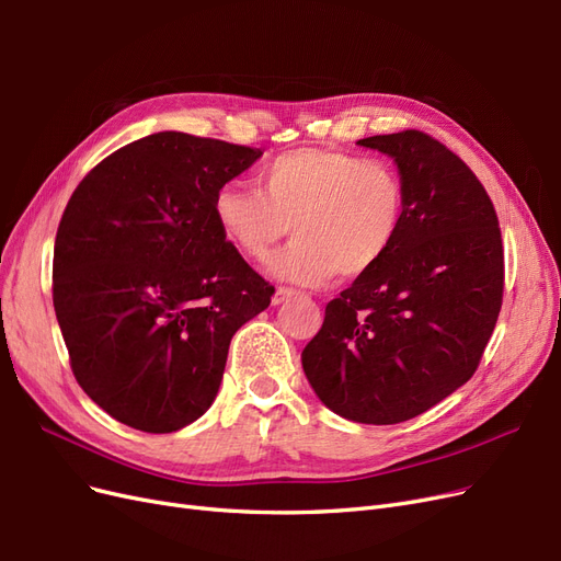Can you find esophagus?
<instances>
[{
	"mask_svg": "<svg viewBox=\"0 0 561 561\" xmlns=\"http://www.w3.org/2000/svg\"><path fill=\"white\" fill-rule=\"evenodd\" d=\"M297 295V290H295V287H287V285H280L278 287V290H276V295H274V299H271V301H274V304H283L285 299H290V297H295Z\"/></svg>",
	"mask_w": 561,
	"mask_h": 561,
	"instance_id": "34e87169",
	"label": "esophagus"
}]
</instances>
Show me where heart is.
Returning <instances> with one entry per match:
<instances>
[{
  "label": "heart",
  "mask_w": 561,
  "mask_h": 561,
  "mask_svg": "<svg viewBox=\"0 0 561 561\" xmlns=\"http://www.w3.org/2000/svg\"><path fill=\"white\" fill-rule=\"evenodd\" d=\"M215 219L252 262H268L293 231L276 271L301 285L334 274L358 278L386 260L407 215L404 180L386 161L351 151L297 147L268 159L257 190L227 182L215 194Z\"/></svg>",
  "instance_id": "b5f03b06"
}]
</instances>
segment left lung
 I'll return each mask as SVG.
<instances>
[{
  "instance_id": "left-lung-1",
  "label": "left lung",
  "mask_w": 561,
  "mask_h": 561,
  "mask_svg": "<svg viewBox=\"0 0 561 561\" xmlns=\"http://www.w3.org/2000/svg\"><path fill=\"white\" fill-rule=\"evenodd\" d=\"M358 145L396 159L404 225L386 260L328 304L301 365L334 414L390 426L474 375L503 304V241L478 175L428 133Z\"/></svg>"
}]
</instances>
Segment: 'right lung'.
<instances>
[{"label":"right lung","mask_w":561,"mask_h":561,"mask_svg":"<svg viewBox=\"0 0 561 561\" xmlns=\"http://www.w3.org/2000/svg\"><path fill=\"white\" fill-rule=\"evenodd\" d=\"M260 149L165 130L79 182L54 248V307L77 383L145 433L213 404L231 336L274 295L215 219V194Z\"/></svg>","instance_id":"1"}]
</instances>
